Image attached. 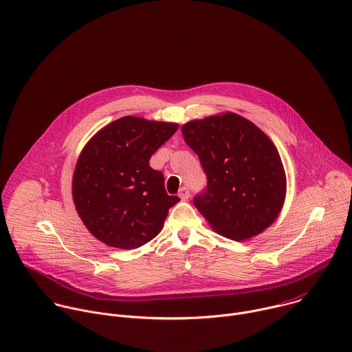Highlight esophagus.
I'll return each instance as SVG.
<instances>
[{
	"instance_id": "1",
	"label": "esophagus",
	"mask_w": 352,
	"mask_h": 352,
	"mask_svg": "<svg viewBox=\"0 0 352 352\" xmlns=\"http://www.w3.org/2000/svg\"><path fill=\"white\" fill-rule=\"evenodd\" d=\"M179 197H180L183 201L188 199V198H190V188H188V187H182V188L179 190Z\"/></svg>"
}]
</instances>
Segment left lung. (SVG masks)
Segmentation results:
<instances>
[{
    "instance_id": "left-lung-1",
    "label": "left lung",
    "mask_w": 352,
    "mask_h": 352,
    "mask_svg": "<svg viewBox=\"0 0 352 352\" xmlns=\"http://www.w3.org/2000/svg\"><path fill=\"white\" fill-rule=\"evenodd\" d=\"M182 132L208 179L192 202L212 228L234 241L265 230L286 194L283 165L268 136L234 113L190 121Z\"/></svg>"
}]
</instances>
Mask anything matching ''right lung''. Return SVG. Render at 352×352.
<instances>
[{
  "mask_svg": "<svg viewBox=\"0 0 352 352\" xmlns=\"http://www.w3.org/2000/svg\"><path fill=\"white\" fill-rule=\"evenodd\" d=\"M172 122L124 117L99 131L84 147L73 176V198L94 236L120 249L139 248L162 228L180 201L168 195L151 155L177 131Z\"/></svg>",
  "mask_w": 352,
  "mask_h": 352,
  "instance_id": "add662e5",
  "label": "right lung"
}]
</instances>
